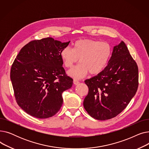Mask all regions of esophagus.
I'll return each instance as SVG.
<instances>
[{
    "label": "esophagus",
    "mask_w": 149,
    "mask_h": 149,
    "mask_svg": "<svg viewBox=\"0 0 149 149\" xmlns=\"http://www.w3.org/2000/svg\"><path fill=\"white\" fill-rule=\"evenodd\" d=\"M79 83H80V81H79V80H74V84L77 85V84H79Z\"/></svg>",
    "instance_id": "obj_1"
}]
</instances>
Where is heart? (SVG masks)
Returning <instances> with one entry per match:
<instances>
[{"instance_id": "heart-1", "label": "heart", "mask_w": 149, "mask_h": 149, "mask_svg": "<svg viewBox=\"0 0 149 149\" xmlns=\"http://www.w3.org/2000/svg\"><path fill=\"white\" fill-rule=\"evenodd\" d=\"M112 54V47L107 42L80 39L73 43V49L66 47L63 49L60 57L67 68H72L79 59L80 64L69 70L68 74L75 79H80L89 72L93 75L103 72L109 63Z\"/></svg>"}]
</instances>
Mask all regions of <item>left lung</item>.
Returning <instances> with one entry per match:
<instances>
[{
  "label": "left lung",
  "instance_id": "left-lung-1",
  "mask_svg": "<svg viewBox=\"0 0 149 149\" xmlns=\"http://www.w3.org/2000/svg\"><path fill=\"white\" fill-rule=\"evenodd\" d=\"M84 82L89 92L83 106L92 118L111 119L127 107L138 89V68L124 42L113 47L103 71Z\"/></svg>",
  "mask_w": 149,
  "mask_h": 149
}]
</instances>
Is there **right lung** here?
Returning <instances> with one entry per match:
<instances>
[{
	"instance_id": "right-lung-1",
	"label": "right lung",
	"mask_w": 149,
	"mask_h": 149,
	"mask_svg": "<svg viewBox=\"0 0 149 149\" xmlns=\"http://www.w3.org/2000/svg\"><path fill=\"white\" fill-rule=\"evenodd\" d=\"M69 42L61 43L51 37L33 40L23 47L14 60L10 72L14 95L28 114L44 119L60 109L62 93L73 84L60 57Z\"/></svg>"
}]
</instances>
